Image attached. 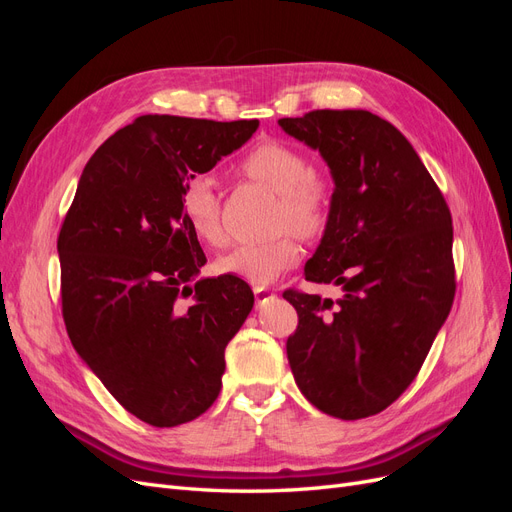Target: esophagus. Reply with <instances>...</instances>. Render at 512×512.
<instances>
[{"instance_id":"1","label":"esophagus","mask_w":512,"mask_h":512,"mask_svg":"<svg viewBox=\"0 0 512 512\" xmlns=\"http://www.w3.org/2000/svg\"><path fill=\"white\" fill-rule=\"evenodd\" d=\"M254 297H256V303L260 305V303H265L273 297V290H269L265 286H254Z\"/></svg>"}]
</instances>
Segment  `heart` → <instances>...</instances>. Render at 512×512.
<instances>
[{"instance_id":"obj_1","label":"heart","mask_w":512,"mask_h":512,"mask_svg":"<svg viewBox=\"0 0 512 512\" xmlns=\"http://www.w3.org/2000/svg\"><path fill=\"white\" fill-rule=\"evenodd\" d=\"M237 173L277 196V228H290L303 239H318L329 228L335 207V188L327 175L312 170L307 156L288 143L258 141L237 162ZM179 209L194 237L209 247L226 241L222 226V200L207 175H196L183 183ZM301 245L286 235L267 243H245L232 247L218 260V271L237 275L254 286H267L297 265Z\"/></svg>"}]
</instances>
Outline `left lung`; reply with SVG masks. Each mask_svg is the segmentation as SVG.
I'll list each match as a JSON object with an SVG mask.
<instances>
[{
  "label": "left lung",
  "mask_w": 512,
  "mask_h": 512,
  "mask_svg": "<svg viewBox=\"0 0 512 512\" xmlns=\"http://www.w3.org/2000/svg\"><path fill=\"white\" fill-rule=\"evenodd\" d=\"M280 126L318 149L335 181L305 280L344 290L337 301L284 290L299 314L288 363L307 401L356 421L408 389L451 312V209L408 138L374 113L324 108Z\"/></svg>",
  "instance_id": "left-lung-1"
}]
</instances>
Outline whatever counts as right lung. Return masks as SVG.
Returning <instances> with one entry per match:
<instances>
[{
  "instance_id": "right-lung-1",
  "label": "right lung",
  "mask_w": 512,
  "mask_h": 512,
  "mask_svg": "<svg viewBox=\"0 0 512 512\" xmlns=\"http://www.w3.org/2000/svg\"><path fill=\"white\" fill-rule=\"evenodd\" d=\"M258 119L143 115L89 158L57 237L74 350L119 404L177 427L220 395L224 350L252 312L241 277L198 280L207 256L179 209L183 183L239 149ZM192 296L183 306L180 299Z\"/></svg>"
}]
</instances>
